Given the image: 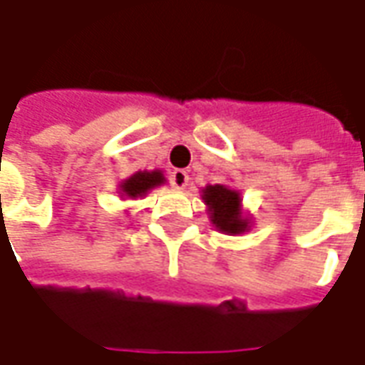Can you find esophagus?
<instances>
[{
  "label": "esophagus",
  "mask_w": 365,
  "mask_h": 365,
  "mask_svg": "<svg viewBox=\"0 0 365 365\" xmlns=\"http://www.w3.org/2000/svg\"><path fill=\"white\" fill-rule=\"evenodd\" d=\"M170 182H173L175 189L182 190L189 185V175H187L185 170H175V173L170 175Z\"/></svg>",
  "instance_id": "34e87169"
}]
</instances>
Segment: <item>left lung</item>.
Wrapping results in <instances>:
<instances>
[{"label":"left lung","instance_id":"left-lung-1","mask_svg":"<svg viewBox=\"0 0 365 365\" xmlns=\"http://www.w3.org/2000/svg\"><path fill=\"white\" fill-rule=\"evenodd\" d=\"M201 199L207 205V213L215 230L225 235H242L250 232L252 217L242 207V192L227 185H207L201 190Z\"/></svg>","mask_w":365,"mask_h":365}]
</instances>
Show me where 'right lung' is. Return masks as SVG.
<instances>
[{"label": "right lung", "mask_w": 365, "mask_h": 365, "mask_svg": "<svg viewBox=\"0 0 365 365\" xmlns=\"http://www.w3.org/2000/svg\"><path fill=\"white\" fill-rule=\"evenodd\" d=\"M166 182V178H164V173L162 170H138V173H133L132 176H128L125 180H121L120 182V197L123 201H128V199H142V197H146L148 192L152 189H156V187H160Z\"/></svg>", "instance_id": "obj_1"}]
</instances>
